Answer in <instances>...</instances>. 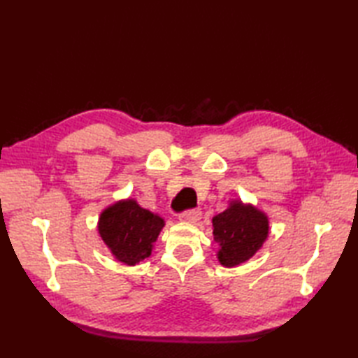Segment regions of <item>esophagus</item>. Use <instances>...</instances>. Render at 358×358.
<instances>
[{
	"label": "esophagus",
	"mask_w": 358,
	"mask_h": 358,
	"mask_svg": "<svg viewBox=\"0 0 358 358\" xmlns=\"http://www.w3.org/2000/svg\"><path fill=\"white\" fill-rule=\"evenodd\" d=\"M200 218H201L200 209H189L180 215L181 222H186V223H196Z\"/></svg>",
	"instance_id": "obj_1"
}]
</instances>
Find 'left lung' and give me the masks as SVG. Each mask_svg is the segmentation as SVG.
<instances>
[{
    "mask_svg": "<svg viewBox=\"0 0 358 358\" xmlns=\"http://www.w3.org/2000/svg\"><path fill=\"white\" fill-rule=\"evenodd\" d=\"M214 240L218 243V262L234 268L248 262L268 238L269 220L252 204L232 201L222 214L212 218Z\"/></svg>",
    "mask_w": 358,
    "mask_h": 358,
    "instance_id": "obj_1",
    "label": "left lung"
}]
</instances>
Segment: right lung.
Masks as SVG:
<instances>
[{
  "label": "right lung",
  "mask_w": 358,
  "mask_h": 358,
  "mask_svg": "<svg viewBox=\"0 0 358 358\" xmlns=\"http://www.w3.org/2000/svg\"><path fill=\"white\" fill-rule=\"evenodd\" d=\"M163 226L162 217L129 199L101 212L98 232L118 262L135 266L150 255Z\"/></svg>",
  "instance_id": "add662e5"
}]
</instances>
